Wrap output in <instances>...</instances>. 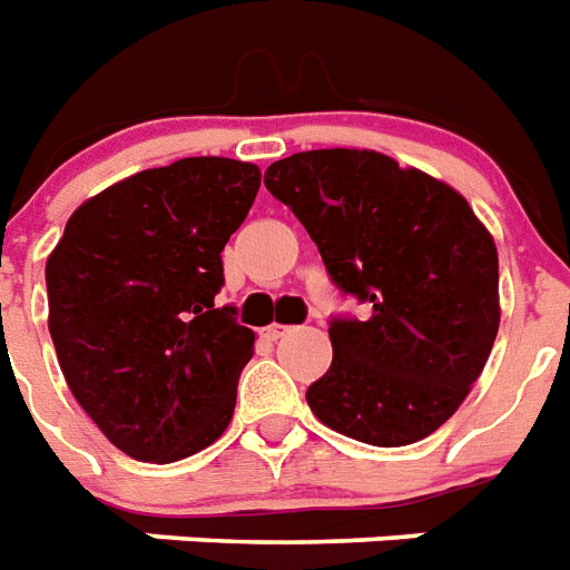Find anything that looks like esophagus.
I'll return each mask as SVG.
<instances>
[{"label":"esophagus","mask_w":570,"mask_h":570,"mask_svg":"<svg viewBox=\"0 0 570 570\" xmlns=\"http://www.w3.org/2000/svg\"><path fill=\"white\" fill-rule=\"evenodd\" d=\"M288 332H291V326L273 323V326H267V330H264V338H267V341H279L282 335H288Z\"/></svg>","instance_id":"obj_1"}]
</instances>
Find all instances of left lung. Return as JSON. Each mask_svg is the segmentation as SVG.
Segmentation results:
<instances>
[{
  "label": "left lung",
  "mask_w": 570,
  "mask_h": 570,
  "mask_svg": "<svg viewBox=\"0 0 570 570\" xmlns=\"http://www.w3.org/2000/svg\"><path fill=\"white\" fill-rule=\"evenodd\" d=\"M273 197L317 244L332 285L367 314H332V364L306 400L376 448L426 439L462 406L500 326L498 249L444 181L367 149L273 161Z\"/></svg>",
  "instance_id": "left-lung-1"
}]
</instances>
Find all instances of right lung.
<instances>
[{"label":"right lung","mask_w":570,"mask_h":570,"mask_svg":"<svg viewBox=\"0 0 570 570\" xmlns=\"http://www.w3.org/2000/svg\"><path fill=\"white\" fill-rule=\"evenodd\" d=\"M258 185L256 164L232 158L135 173L76 208L49 256L63 380L126 456L176 462L229 426L256 332L214 297Z\"/></svg>","instance_id":"1"}]
</instances>
